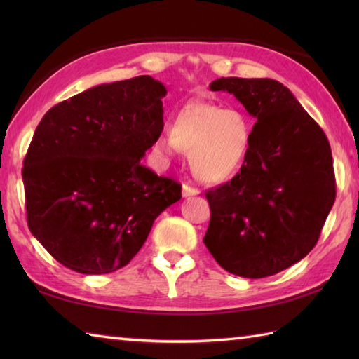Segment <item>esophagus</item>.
<instances>
[{"label":"esophagus","mask_w":359,"mask_h":359,"mask_svg":"<svg viewBox=\"0 0 359 359\" xmlns=\"http://www.w3.org/2000/svg\"><path fill=\"white\" fill-rule=\"evenodd\" d=\"M199 193H201V191H199V188L191 187V185H188V184H185V185H184V188H182V196H184V197L197 196Z\"/></svg>","instance_id":"obj_1"}]
</instances>
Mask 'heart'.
Masks as SVG:
<instances>
[{"instance_id":"1","label":"heart","mask_w":359,"mask_h":359,"mask_svg":"<svg viewBox=\"0 0 359 359\" xmlns=\"http://www.w3.org/2000/svg\"><path fill=\"white\" fill-rule=\"evenodd\" d=\"M255 128L239 108L212 102H189L174 114L170 135L157 140L158 149L189 154V166L205 184L234 177L250 157Z\"/></svg>"}]
</instances>
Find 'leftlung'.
<instances>
[{
	"mask_svg": "<svg viewBox=\"0 0 359 359\" xmlns=\"http://www.w3.org/2000/svg\"><path fill=\"white\" fill-rule=\"evenodd\" d=\"M256 118L245 166L207 191L211 220L203 242L236 276H271L306 257L333 207L337 187L324 131L282 83L217 79Z\"/></svg>",
	"mask_w": 359,
	"mask_h": 359,
	"instance_id": "left-lung-1",
	"label": "left lung"
}]
</instances>
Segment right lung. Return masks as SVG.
Masks as SVG:
<instances>
[{
  "instance_id": "1",
  "label": "right lung",
  "mask_w": 359,
  "mask_h": 359,
  "mask_svg": "<svg viewBox=\"0 0 359 359\" xmlns=\"http://www.w3.org/2000/svg\"><path fill=\"white\" fill-rule=\"evenodd\" d=\"M166 88L149 75L50 108L22 168L29 230L67 269L112 273L139 253L182 187L140 163L163 129Z\"/></svg>"
}]
</instances>
